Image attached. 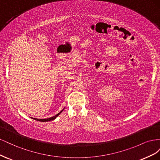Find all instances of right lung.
I'll return each mask as SVG.
<instances>
[{
    "label": "right lung",
    "mask_w": 160,
    "mask_h": 160,
    "mask_svg": "<svg viewBox=\"0 0 160 160\" xmlns=\"http://www.w3.org/2000/svg\"><path fill=\"white\" fill-rule=\"evenodd\" d=\"M64 109H65V108L62 109L59 113H57V115H55L53 116V117H51V118H47V119H36V118H32V119H35V120H37V121H38V122H50V121H52V120L55 119L58 117V116H59V115L61 113V112H62V111L64 110Z\"/></svg>",
    "instance_id": "1"
}]
</instances>
